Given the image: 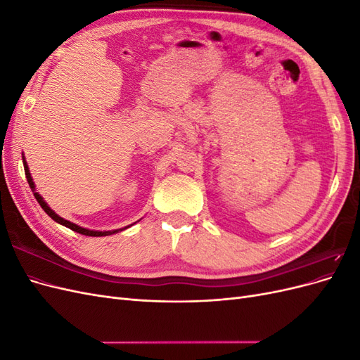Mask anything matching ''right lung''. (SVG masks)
<instances>
[{"mask_svg": "<svg viewBox=\"0 0 360 360\" xmlns=\"http://www.w3.org/2000/svg\"><path fill=\"white\" fill-rule=\"evenodd\" d=\"M24 168H25V177H27V180H28V184H30V188H31L32 193H34V197H36L37 202L40 204L41 209L48 213V216H51L52 219L56 221V222H58V224H61V225H64V226L70 228L72 231H76V233L84 234V236H91V237L110 236V234H114V233H118V231H122V230H123V228H122V230H115V231H91V230H85V228H81V226H78L76 224H72V222H69V221H66V219H63V217H60L58 214H56V213H53V212L49 209L48 204H46L45 201H43V198L40 197V195H39L37 192H34V183H32V179H31V176H30V171H28V165H27L25 159H24ZM126 228H127V226H126Z\"/></svg>", "mask_w": 360, "mask_h": 360, "instance_id": "obj_1", "label": "right lung"}]
</instances>
